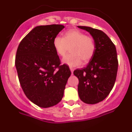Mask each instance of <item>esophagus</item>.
Masks as SVG:
<instances>
[{
    "label": "esophagus",
    "instance_id": "34e87169",
    "mask_svg": "<svg viewBox=\"0 0 132 132\" xmlns=\"http://www.w3.org/2000/svg\"><path fill=\"white\" fill-rule=\"evenodd\" d=\"M70 70H71V73H72V74H73V71H74V69H73L72 68V67H70Z\"/></svg>",
    "mask_w": 132,
    "mask_h": 132
}]
</instances>
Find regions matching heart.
<instances>
[{
	"label": "heart",
	"mask_w": 132,
	"mask_h": 132,
	"mask_svg": "<svg viewBox=\"0 0 132 132\" xmlns=\"http://www.w3.org/2000/svg\"><path fill=\"white\" fill-rule=\"evenodd\" d=\"M53 46L56 53L61 57L66 54L71 47V53L63 59V63L71 67L80 65L81 60L85 63L88 62L96 50V43L93 37L86 36L82 31L75 29L65 31L63 38L55 36L53 39Z\"/></svg>",
	"instance_id": "b5f03b06"
}]
</instances>
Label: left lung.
Listing matches in <instances>:
<instances>
[{
    "label": "left lung",
    "mask_w": 132,
    "mask_h": 132,
    "mask_svg": "<svg viewBox=\"0 0 132 132\" xmlns=\"http://www.w3.org/2000/svg\"><path fill=\"white\" fill-rule=\"evenodd\" d=\"M78 28L88 31L96 43V50L88 65L75 70L79 79L78 93L82 102L98 103L107 97L114 87L118 61L115 45L104 32L90 27Z\"/></svg>",
    "instance_id": "8db88e82"
}]
</instances>
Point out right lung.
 I'll list each match as a JSON object with an SVG mask.
<instances>
[{"mask_svg": "<svg viewBox=\"0 0 132 132\" xmlns=\"http://www.w3.org/2000/svg\"><path fill=\"white\" fill-rule=\"evenodd\" d=\"M65 26H38L22 39L16 52L15 65L23 91L30 101L41 108L59 103L71 73L61 61L53 39Z\"/></svg>", "mask_w": 132, "mask_h": 132, "instance_id": "1", "label": "right lung"}]
</instances>
